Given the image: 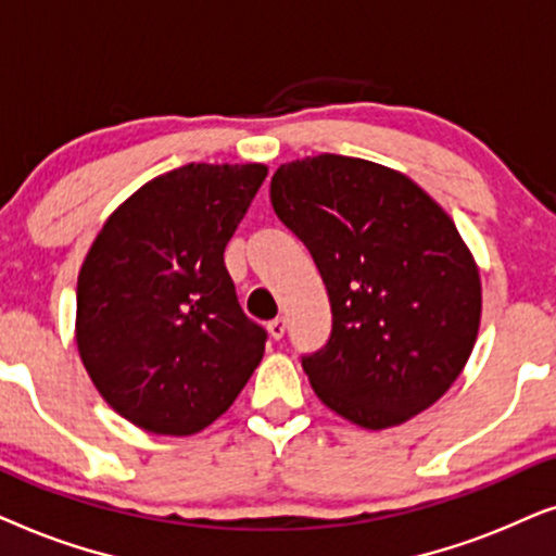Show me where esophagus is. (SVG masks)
I'll return each instance as SVG.
<instances>
[{
	"instance_id": "obj_1",
	"label": "esophagus",
	"mask_w": 556,
	"mask_h": 556,
	"mask_svg": "<svg viewBox=\"0 0 556 556\" xmlns=\"http://www.w3.org/2000/svg\"><path fill=\"white\" fill-rule=\"evenodd\" d=\"M266 330H269V336L274 340H279L287 330V320H285V317H274V320H269V325H266Z\"/></svg>"
}]
</instances>
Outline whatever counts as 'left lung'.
Wrapping results in <instances>:
<instances>
[{
  "label": "left lung",
  "instance_id": "1",
  "mask_svg": "<svg viewBox=\"0 0 556 556\" xmlns=\"http://www.w3.org/2000/svg\"><path fill=\"white\" fill-rule=\"evenodd\" d=\"M269 198L330 298L328 343L302 355L320 402L366 429L438 402L468 364L483 300L453 218L406 175L343 154L287 162Z\"/></svg>",
  "mask_w": 556,
  "mask_h": 556
}]
</instances>
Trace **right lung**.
<instances>
[{
    "label": "right lung",
    "instance_id": "right-lung-1",
    "mask_svg": "<svg viewBox=\"0 0 556 556\" xmlns=\"http://www.w3.org/2000/svg\"><path fill=\"white\" fill-rule=\"evenodd\" d=\"M266 167L190 162L111 213L78 274L76 343L111 409L154 434L201 432L264 355L243 315L226 243Z\"/></svg>",
    "mask_w": 556,
    "mask_h": 556
}]
</instances>
